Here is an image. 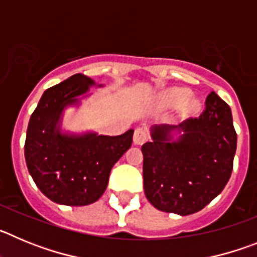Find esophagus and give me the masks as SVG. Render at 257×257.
I'll return each instance as SVG.
<instances>
[{
	"mask_svg": "<svg viewBox=\"0 0 257 257\" xmlns=\"http://www.w3.org/2000/svg\"><path fill=\"white\" fill-rule=\"evenodd\" d=\"M147 139H148V134H147L145 128H143V127L136 128L135 133H134V144L142 145L147 142Z\"/></svg>",
	"mask_w": 257,
	"mask_h": 257,
	"instance_id": "34e87169",
	"label": "esophagus"
}]
</instances>
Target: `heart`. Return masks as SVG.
I'll use <instances>...</instances> for the list:
<instances>
[{"mask_svg": "<svg viewBox=\"0 0 257 257\" xmlns=\"http://www.w3.org/2000/svg\"><path fill=\"white\" fill-rule=\"evenodd\" d=\"M162 103L167 109L180 108L184 117L197 115L202 109V101L196 96H189L187 88L175 87L163 92Z\"/></svg>", "mask_w": 257, "mask_h": 257, "instance_id": "obj_1", "label": "heart"}]
</instances>
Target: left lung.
I'll list each match as a JSON object with an SVG mask.
<instances>
[{
  "label": "left lung",
  "instance_id": "left-lung-1",
  "mask_svg": "<svg viewBox=\"0 0 257 257\" xmlns=\"http://www.w3.org/2000/svg\"><path fill=\"white\" fill-rule=\"evenodd\" d=\"M142 147L144 192L152 205L181 216L198 212L225 188L237 134L231 110L215 92L198 118L179 126L154 124Z\"/></svg>",
  "mask_w": 257,
  "mask_h": 257
}]
</instances>
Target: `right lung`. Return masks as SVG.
<instances>
[{
  "mask_svg": "<svg viewBox=\"0 0 257 257\" xmlns=\"http://www.w3.org/2000/svg\"><path fill=\"white\" fill-rule=\"evenodd\" d=\"M85 74H74L47 88L29 119L24 154L36 185L52 202L91 205L103 196L109 174L133 144L134 130L122 135L63 130L65 109L78 108L91 87H103Z\"/></svg>",
  "mask_w": 257,
  "mask_h": 257,
  "instance_id": "obj_1",
  "label": "right lung"
}]
</instances>
